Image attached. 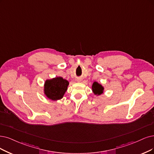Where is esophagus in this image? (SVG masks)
Listing matches in <instances>:
<instances>
[{"label":"esophagus","mask_w":154,"mask_h":154,"mask_svg":"<svg viewBox=\"0 0 154 154\" xmlns=\"http://www.w3.org/2000/svg\"><path fill=\"white\" fill-rule=\"evenodd\" d=\"M77 81H80V80H77Z\"/></svg>","instance_id":"1"}]
</instances>
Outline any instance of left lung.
Masks as SVG:
<instances>
[{"instance_id":"8db88e82","label":"left lung","mask_w":154,"mask_h":154,"mask_svg":"<svg viewBox=\"0 0 154 154\" xmlns=\"http://www.w3.org/2000/svg\"><path fill=\"white\" fill-rule=\"evenodd\" d=\"M93 89V91L95 94H98L100 95L101 94L103 93V88L101 86V85L99 84L98 82H94L92 86Z\"/></svg>"}]
</instances>
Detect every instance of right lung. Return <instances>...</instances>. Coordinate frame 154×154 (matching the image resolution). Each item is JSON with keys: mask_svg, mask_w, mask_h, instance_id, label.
<instances>
[{"mask_svg": "<svg viewBox=\"0 0 154 154\" xmlns=\"http://www.w3.org/2000/svg\"><path fill=\"white\" fill-rule=\"evenodd\" d=\"M68 84L66 80L61 77L47 80L44 84V93L51 100H60L67 90Z\"/></svg>", "mask_w": 154, "mask_h": 154, "instance_id": "right-lung-1", "label": "right lung"}]
</instances>
